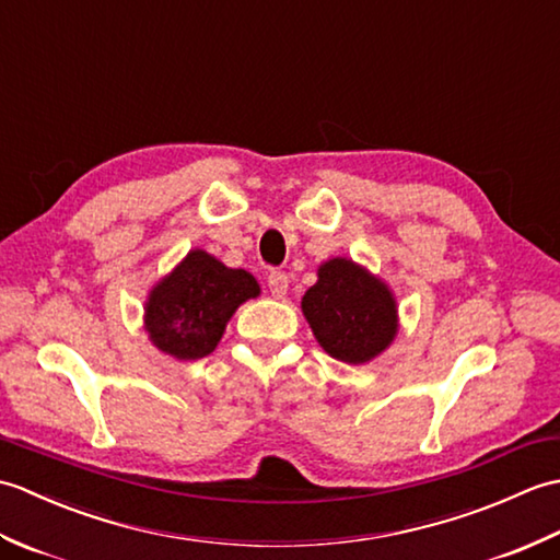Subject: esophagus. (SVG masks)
Masks as SVG:
<instances>
[{"label": "esophagus", "mask_w": 560, "mask_h": 560, "mask_svg": "<svg viewBox=\"0 0 560 560\" xmlns=\"http://www.w3.org/2000/svg\"><path fill=\"white\" fill-rule=\"evenodd\" d=\"M267 287L273 299H283L289 291V277L283 271H271L267 277Z\"/></svg>", "instance_id": "obj_1"}]
</instances>
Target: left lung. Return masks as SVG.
<instances>
[{
	"instance_id": "1",
	"label": "left lung",
	"mask_w": 560,
	"mask_h": 560,
	"mask_svg": "<svg viewBox=\"0 0 560 560\" xmlns=\"http://www.w3.org/2000/svg\"><path fill=\"white\" fill-rule=\"evenodd\" d=\"M301 307L319 347L343 363L373 361L397 337V301L387 283L347 257L319 265Z\"/></svg>"
}]
</instances>
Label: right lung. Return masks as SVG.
<instances>
[{
    "mask_svg": "<svg viewBox=\"0 0 560 560\" xmlns=\"http://www.w3.org/2000/svg\"><path fill=\"white\" fill-rule=\"evenodd\" d=\"M259 283L245 269H231L205 249H189L168 277L151 289L144 327L163 353L177 361L205 359L223 337L229 319Z\"/></svg>",
    "mask_w": 560,
    "mask_h": 560,
    "instance_id": "right-lung-1",
    "label": "right lung"
}]
</instances>
